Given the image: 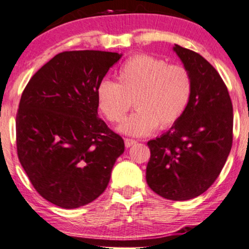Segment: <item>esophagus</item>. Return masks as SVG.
I'll return each mask as SVG.
<instances>
[{
    "mask_svg": "<svg viewBox=\"0 0 249 249\" xmlns=\"http://www.w3.org/2000/svg\"><path fill=\"white\" fill-rule=\"evenodd\" d=\"M136 143H137V141L131 140V138H124L125 147H130V146H132V145H135Z\"/></svg>",
    "mask_w": 249,
    "mask_h": 249,
    "instance_id": "obj_1",
    "label": "esophagus"
}]
</instances>
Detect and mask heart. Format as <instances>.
Segmentation results:
<instances>
[{"label": "heart", "mask_w": 249, "mask_h": 249, "mask_svg": "<svg viewBox=\"0 0 249 249\" xmlns=\"http://www.w3.org/2000/svg\"><path fill=\"white\" fill-rule=\"evenodd\" d=\"M192 92L185 67L168 65L151 54L132 56L120 66L118 82L104 79L97 87L99 108L108 121L118 124L131 107L136 111L124 121L120 131L144 136L157 127L173 125L185 111Z\"/></svg>", "instance_id": "heart-1"}]
</instances>
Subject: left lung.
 Wrapping results in <instances>:
<instances>
[{
    "mask_svg": "<svg viewBox=\"0 0 249 249\" xmlns=\"http://www.w3.org/2000/svg\"><path fill=\"white\" fill-rule=\"evenodd\" d=\"M192 80L189 104L167 132L147 142L146 182L168 200L184 201L211 188L232 147L233 109L217 71L195 51L173 48Z\"/></svg>",
    "mask_w": 249,
    "mask_h": 249,
    "instance_id": "obj_1",
    "label": "left lung"
}]
</instances>
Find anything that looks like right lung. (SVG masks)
<instances>
[{
    "label": "right lung",
    "instance_id": "obj_1",
    "mask_svg": "<svg viewBox=\"0 0 249 249\" xmlns=\"http://www.w3.org/2000/svg\"><path fill=\"white\" fill-rule=\"evenodd\" d=\"M121 56L64 51L22 91L16 118L19 161L38 195L58 207L77 208L98 198L124 153V140L97 112V87Z\"/></svg>",
    "mask_w": 249,
    "mask_h": 249
}]
</instances>
